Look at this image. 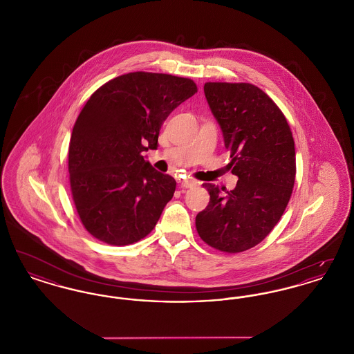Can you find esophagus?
I'll return each mask as SVG.
<instances>
[{"instance_id":"34e87169","label":"esophagus","mask_w":354,"mask_h":354,"mask_svg":"<svg viewBox=\"0 0 354 354\" xmlns=\"http://www.w3.org/2000/svg\"><path fill=\"white\" fill-rule=\"evenodd\" d=\"M196 185V180L194 179H183L180 180V187L182 188H191V187H195Z\"/></svg>"}]
</instances>
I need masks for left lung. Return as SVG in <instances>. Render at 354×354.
I'll list each match as a JSON object with an SVG mask.
<instances>
[{
	"mask_svg": "<svg viewBox=\"0 0 354 354\" xmlns=\"http://www.w3.org/2000/svg\"><path fill=\"white\" fill-rule=\"evenodd\" d=\"M204 94L239 180L227 195L219 185H203L209 203L196 215V230L219 251L243 252L264 240L286 211L296 176L295 142L284 114L257 86L208 82Z\"/></svg>",
	"mask_w": 354,
	"mask_h": 354,
	"instance_id": "8db88e82",
	"label": "left lung"
}]
</instances>
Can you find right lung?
<instances>
[{"mask_svg": "<svg viewBox=\"0 0 354 354\" xmlns=\"http://www.w3.org/2000/svg\"><path fill=\"white\" fill-rule=\"evenodd\" d=\"M198 91L188 78L135 71L101 86L75 120L68 146L73 201L88 234L111 245L149 235L176 182L143 156L163 122Z\"/></svg>", "mask_w": 354, "mask_h": 354, "instance_id": "right-lung-1", "label": "right lung"}]
</instances>
